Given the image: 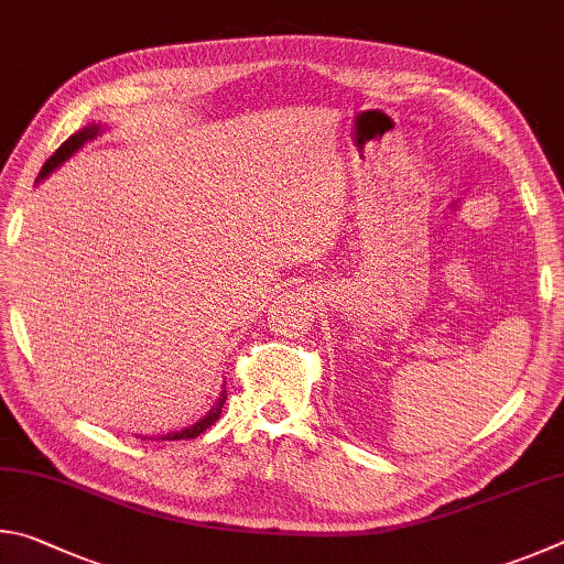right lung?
Instances as JSON below:
<instances>
[{
  "label": "right lung",
  "instance_id": "add662e5",
  "mask_svg": "<svg viewBox=\"0 0 564 564\" xmlns=\"http://www.w3.org/2000/svg\"><path fill=\"white\" fill-rule=\"evenodd\" d=\"M98 133H101V126H86L84 131H76L72 138H68V141H64L62 145L56 148V153L48 158V161L44 163V167H42V173H39V181H44V177L52 173V171H56L58 165H62L64 161H68V158H72L78 148H82L86 141H91V138H96ZM225 399H227V393H225V389H223V393H220V399L215 401V406L205 413V416L200 419V421H195L193 426H185V429H181V431H173V433H163V436H155V441H185V438H195V436H200L203 431H207L213 426V423L220 419V413H223V403H225Z\"/></svg>",
  "mask_w": 564,
  "mask_h": 564
}]
</instances>
